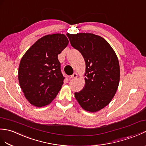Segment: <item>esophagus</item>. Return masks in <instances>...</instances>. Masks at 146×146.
Returning <instances> with one entry per match:
<instances>
[{"label": "esophagus", "mask_w": 146, "mask_h": 146, "mask_svg": "<svg viewBox=\"0 0 146 146\" xmlns=\"http://www.w3.org/2000/svg\"><path fill=\"white\" fill-rule=\"evenodd\" d=\"M78 76V74L76 73H74L72 76H71V78L72 79H74V78H76Z\"/></svg>", "instance_id": "obj_1"}]
</instances>
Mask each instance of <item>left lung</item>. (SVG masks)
<instances>
[{"instance_id":"8db88e82","label":"left lung","mask_w":146,"mask_h":146,"mask_svg":"<svg viewBox=\"0 0 146 146\" xmlns=\"http://www.w3.org/2000/svg\"><path fill=\"white\" fill-rule=\"evenodd\" d=\"M71 45L83 55L86 65L85 84L74 93L78 103L84 110L95 113L113 100L118 88L120 68L113 48L103 37L93 33L70 34Z\"/></svg>"}]
</instances>
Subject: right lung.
<instances>
[{
    "mask_svg": "<svg viewBox=\"0 0 146 146\" xmlns=\"http://www.w3.org/2000/svg\"><path fill=\"white\" fill-rule=\"evenodd\" d=\"M68 43L62 33L46 35L33 43L22 56L18 71L19 84L33 106L49 104L62 88L64 77L58 55Z\"/></svg>",
    "mask_w": 146,
    "mask_h": 146,
    "instance_id": "obj_1",
    "label": "right lung"
}]
</instances>
